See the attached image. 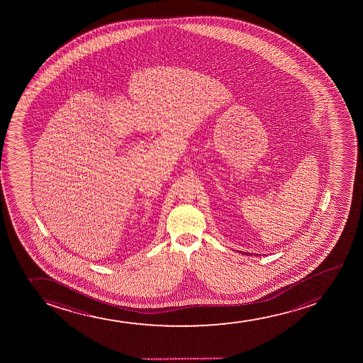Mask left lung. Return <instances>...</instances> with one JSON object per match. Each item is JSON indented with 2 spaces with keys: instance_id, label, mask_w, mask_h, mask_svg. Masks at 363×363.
<instances>
[{
  "instance_id": "obj_1",
  "label": "left lung",
  "mask_w": 363,
  "mask_h": 363,
  "mask_svg": "<svg viewBox=\"0 0 363 363\" xmlns=\"http://www.w3.org/2000/svg\"><path fill=\"white\" fill-rule=\"evenodd\" d=\"M242 253H243V255H250V253H245V252H242Z\"/></svg>"
}]
</instances>
